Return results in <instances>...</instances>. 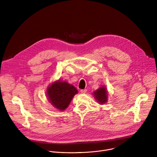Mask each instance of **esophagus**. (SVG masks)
I'll list each match as a JSON object with an SVG mask.
<instances>
[{
    "label": "esophagus",
    "mask_w": 157,
    "mask_h": 157,
    "mask_svg": "<svg viewBox=\"0 0 157 157\" xmlns=\"http://www.w3.org/2000/svg\"><path fill=\"white\" fill-rule=\"evenodd\" d=\"M80 91H81V92L82 94H85L86 92V91H87V89H81Z\"/></svg>",
    "instance_id": "34e87169"
}]
</instances>
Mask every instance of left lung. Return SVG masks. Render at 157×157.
I'll use <instances>...</instances> for the list:
<instances>
[{"label": "left lung", "mask_w": 157, "mask_h": 157, "mask_svg": "<svg viewBox=\"0 0 157 157\" xmlns=\"http://www.w3.org/2000/svg\"><path fill=\"white\" fill-rule=\"evenodd\" d=\"M94 98L100 104H104L108 100V92L105 86H101L93 93Z\"/></svg>", "instance_id": "8db88e82"}]
</instances>
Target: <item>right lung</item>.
<instances>
[{"label":"right lung","instance_id":"add662e5","mask_svg":"<svg viewBox=\"0 0 157 157\" xmlns=\"http://www.w3.org/2000/svg\"><path fill=\"white\" fill-rule=\"evenodd\" d=\"M78 92L76 88L72 84L67 81L58 80L52 82L47 87L46 95L54 107L60 111H64Z\"/></svg>","mask_w":157,"mask_h":157}]
</instances>
